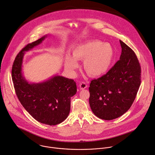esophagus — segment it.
I'll list each match as a JSON object with an SVG mask.
<instances>
[{
	"label": "esophagus",
	"instance_id": "esophagus-1",
	"mask_svg": "<svg viewBox=\"0 0 155 155\" xmlns=\"http://www.w3.org/2000/svg\"><path fill=\"white\" fill-rule=\"evenodd\" d=\"M87 87V84L86 82H81L80 83V89H84Z\"/></svg>",
	"mask_w": 155,
	"mask_h": 155
}]
</instances>
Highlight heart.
<instances>
[{"mask_svg":"<svg viewBox=\"0 0 155 155\" xmlns=\"http://www.w3.org/2000/svg\"><path fill=\"white\" fill-rule=\"evenodd\" d=\"M72 57L66 55L65 65L72 72L78 67V60H84V69L91 77H97L105 74L110 69L114 50L108 43L92 40L80 44L72 50Z\"/></svg>","mask_w":155,"mask_h":155,"instance_id":"b5f03b06","label":"heart"}]
</instances>
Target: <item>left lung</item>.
Segmentation results:
<instances>
[{
    "instance_id": "1",
    "label": "left lung",
    "mask_w": 155,
    "mask_h": 155,
    "mask_svg": "<svg viewBox=\"0 0 155 155\" xmlns=\"http://www.w3.org/2000/svg\"><path fill=\"white\" fill-rule=\"evenodd\" d=\"M120 60L104 75L91 81L89 105L98 118L110 120L131 107L140 84L141 69L133 50L120 40Z\"/></svg>"
}]
</instances>
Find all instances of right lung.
<instances>
[{"label":"right lung","mask_w":155,"mask_h":155,"mask_svg":"<svg viewBox=\"0 0 155 155\" xmlns=\"http://www.w3.org/2000/svg\"><path fill=\"white\" fill-rule=\"evenodd\" d=\"M47 36L28 44L19 51L12 67V80L17 97L25 110L39 122L55 125L69 114L71 98L77 92L76 83L55 75L41 83H30L22 72L25 51L41 44Z\"/></svg>","instance_id":"right-lung-1"}]
</instances>
